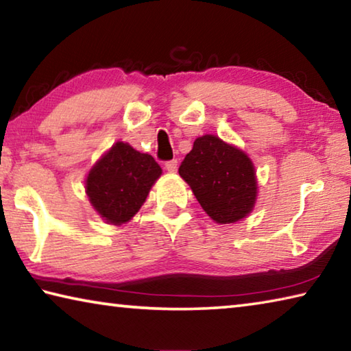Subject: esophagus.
Returning a JSON list of instances; mask_svg holds the SVG:
<instances>
[{
  "label": "esophagus",
  "instance_id": "obj_1",
  "mask_svg": "<svg viewBox=\"0 0 351 351\" xmlns=\"http://www.w3.org/2000/svg\"><path fill=\"white\" fill-rule=\"evenodd\" d=\"M165 169H167L170 173H175V171L178 170V161H176V159H171V161L165 162Z\"/></svg>",
  "mask_w": 351,
  "mask_h": 351
}]
</instances>
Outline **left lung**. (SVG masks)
Masks as SVG:
<instances>
[{"instance_id": "left-lung-1", "label": "left lung", "mask_w": 351, "mask_h": 351, "mask_svg": "<svg viewBox=\"0 0 351 351\" xmlns=\"http://www.w3.org/2000/svg\"><path fill=\"white\" fill-rule=\"evenodd\" d=\"M180 175L218 224L240 221L254 209L257 199L254 164L245 152L218 136L204 134L193 142L180 165Z\"/></svg>"}]
</instances>
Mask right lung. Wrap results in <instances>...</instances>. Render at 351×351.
<instances>
[{
  "mask_svg": "<svg viewBox=\"0 0 351 351\" xmlns=\"http://www.w3.org/2000/svg\"><path fill=\"white\" fill-rule=\"evenodd\" d=\"M162 170L153 156L116 142L94 164L86 178V195L91 206L110 224L132 219Z\"/></svg>",
  "mask_w": 351,
  "mask_h": 351,
  "instance_id": "1",
  "label": "right lung"
}]
</instances>
